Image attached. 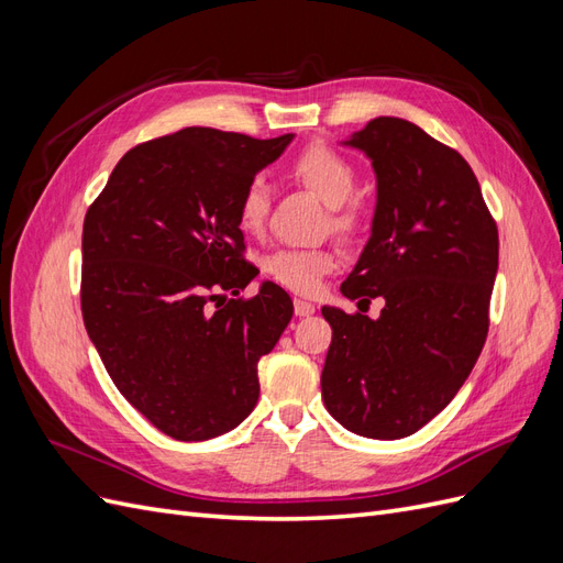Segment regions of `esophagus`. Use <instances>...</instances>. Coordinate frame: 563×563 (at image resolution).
Listing matches in <instances>:
<instances>
[{
  "label": "esophagus",
  "instance_id": "1",
  "mask_svg": "<svg viewBox=\"0 0 563 563\" xmlns=\"http://www.w3.org/2000/svg\"><path fill=\"white\" fill-rule=\"evenodd\" d=\"M294 310H296V314L298 317H310V314H314V302H310V300H302V298H296L294 300Z\"/></svg>",
  "mask_w": 563,
  "mask_h": 563
}]
</instances>
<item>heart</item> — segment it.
Instances as JSON below:
<instances>
[{
    "mask_svg": "<svg viewBox=\"0 0 563 563\" xmlns=\"http://www.w3.org/2000/svg\"><path fill=\"white\" fill-rule=\"evenodd\" d=\"M291 172L310 192L327 203L333 230L345 234L354 230L356 213L345 201L354 192L356 174L345 157H340L327 145H310L296 157ZM267 183L255 176L246 183L240 207H236L240 230L244 234H258L267 220ZM261 267L272 282L286 286L288 291L312 296L319 291L321 279L335 267V255L331 249H277L265 255Z\"/></svg>",
    "mask_w": 563,
    "mask_h": 563,
    "instance_id": "1",
    "label": "heart"
}]
</instances>
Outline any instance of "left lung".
<instances>
[{
  "mask_svg": "<svg viewBox=\"0 0 563 563\" xmlns=\"http://www.w3.org/2000/svg\"><path fill=\"white\" fill-rule=\"evenodd\" d=\"M376 174L371 236L340 286L378 319L323 305L321 399L345 430L404 439L444 411L479 360L498 228L470 164L413 122L376 117L347 141Z\"/></svg>",
  "mask_w": 563,
  "mask_h": 563,
  "instance_id": "left-lung-1",
  "label": "left lung"
}]
</instances>
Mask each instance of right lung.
I'll return each mask as SVG.
<instances>
[{"label": "right lung", "instance_id": "1", "mask_svg": "<svg viewBox=\"0 0 563 563\" xmlns=\"http://www.w3.org/2000/svg\"><path fill=\"white\" fill-rule=\"evenodd\" d=\"M294 139L187 126L135 145L84 218V327L126 401L178 441L220 437L253 411L261 356L294 317L272 282L214 301L258 275L236 207Z\"/></svg>", "mask_w": 563, "mask_h": 563}]
</instances>
